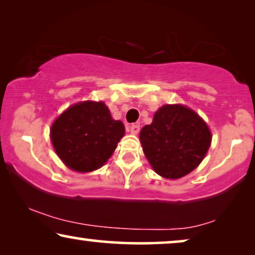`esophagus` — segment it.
Listing matches in <instances>:
<instances>
[{
    "label": "esophagus",
    "mask_w": 255,
    "mask_h": 255,
    "mask_svg": "<svg viewBox=\"0 0 255 255\" xmlns=\"http://www.w3.org/2000/svg\"><path fill=\"white\" fill-rule=\"evenodd\" d=\"M128 131H130L132 134H137L138 132L140 131V125L132 124V125H130V127H128Z\"/></svg>",
    "instance_id": "esophagus-1"
}]
</instances>
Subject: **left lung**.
I'll return each mask as SVG.
<instances>
[{
    "label": "left lung",
    "instance_id": "left-lung-1",
    "mask_svg": "<svg viewBox=\"0 0 255 255\" xmlns=\"http://www.w3.org/2000/svg\"><path fill=\"white\" fill-rule=\"evenodd\" d=\"M142 151L156 174L180 179L200 165L211 144L208 125L182 104H166L141 128Z\"/></svg>",
    "mask_w": 255,
    "mask_h": 255
}]
</instances>
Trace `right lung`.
<instances>
[{"label":"right lung","mask_w":255,"mask_h":255,"mask_svg":"<svg viewBox=\"0 0 255 255\" xmlns=\"http://www.w3.org/2000/svg\"><path fill=\"white\" fill-rule=\"evenodd\" d=\"M125 133L103 102L76 103L65 110L51 127V140L68 168L93 172L108 161Z\"/></svg>","instance_id":"obj_1"}]
</instances>
